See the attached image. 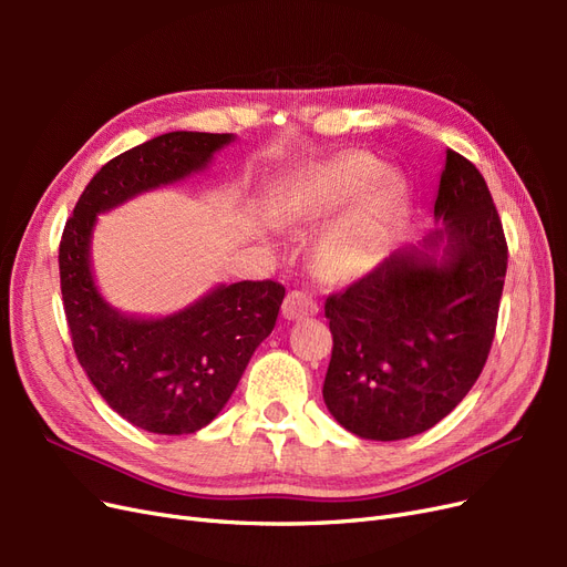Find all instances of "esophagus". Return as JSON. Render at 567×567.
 I'll return each instance as SVG.
<instances>
[{
    "instance_id": "obj_1",
    "label": "esophagus",
    "mask_w": 567,
    "mask_h": 567,
    "mask_svg": "<svg viewBox=\"0 0 567 567\" xmlns=\"http://www.w3.org/2000/svg\"><path fill=\"white\" fill-rule=\"evenodd\" d=\"M317 312H319L317 300L310 293H305V290H293V293H288L284 300V307H281V315L288 321L315 317Z\"/></svg>"
}]
</instances>
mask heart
<instances>
[{
	"instance_id": "heart-1",
	"label": "heart",
	"mask_w": 567,
	"mask_h": 567,
	"mask_svg": "<svg viewBox=\"0 0 567 567\" xmlns=\"http://www.w3.org/2000/svg\"><path fill=\"white\" fill-rule=\"evenodd\" d=\"M404 198V179L364 151H348L302 173L293 186L298 221L329 219L342 210L319 238V267L333 279L367 274L388 244Z\"/></svg>"
}]
</instances>
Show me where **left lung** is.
Wrapping results in <instances>:
<instances>
[{"label": "left lung", "mask_w": 567, "mask_h": 567, "mask_svg": "<svg viewBox=\"0 0 567 567\" xmlns=\"http://www.w3.org/2000/svg\"><path fill=\"white\" fill-rule=\"evenodd\" d=\"M437 227L326 298L333 333L323 402L364 440L414 437L466 398L494 340L506 238L477 167L447 148Z\"/></svg>", "instance_id": "8db88e82"}]
</instances>
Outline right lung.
<instances>
[{
  "instance_id": "obj_1",
  "label": "right lung",
  "mask_w": 567,
  "mask_h": 567,
  "mask_svg": "<svg viewBox=\"0 0 567 567\" xmlns=\"http://www.w3.org/2000/svg\"><path fill=\"white\" fill-rule=\"evenodd\" d=\"M234 142V134L167 132L120 153L84 188L63 229L61 293L80 364L115 414L156 435L196 433L225 409L286 290L277 281L215 284L173 315H127L96 286L94 227L136 196L205 173Z\"/></svg>"
}]
</instances>
